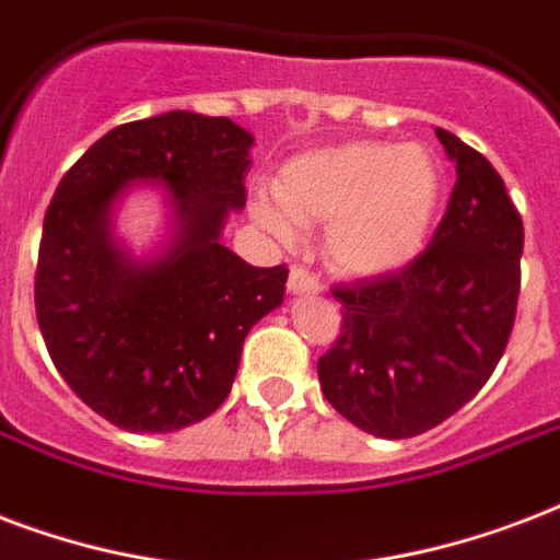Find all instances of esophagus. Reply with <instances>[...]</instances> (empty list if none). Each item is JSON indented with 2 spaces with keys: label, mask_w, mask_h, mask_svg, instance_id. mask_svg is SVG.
<instances>
[{
  "label": "esophagus",
  "mask_w": 560,
  "mask_h": 560,
  "mask_svg": "<svg viewBox=\"0 0 560 560\" xmlns=\"http://www.w3.org/2000/svg\"><path fill=\"white\" fill-rule=\"evenodd\" d=\"M320 289L318 277L312 275L310 268L303 266H294L289 271V292L292 294H315Z\"/></svg>",
  "instance_id": "obj_1"
}]
</instances>
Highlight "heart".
I'll use <instances>...</instances> for the list:
<instances>
[{
  "label": "heart",
  "mask_w": 560,
  "mask_h": 560,
  "mask_svg": "<svg viewBox=\"0 0 560 560\" xmlns=\"http://www.w3.org/2000/svg\"><path fill=\"white\" fill-rule=\"evenodd\" d=\"M444 172L418 142H345L306 151L277 175L275 198H257L254 215L280 240L294 224H327L324 250L353 277L400 271L418 257L435 224Z\"/></svg>",
  "instance_id": "heart-1"
}]
</instances>
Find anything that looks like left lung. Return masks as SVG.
<instances>
[{
	"instance_id": "obj_1",
	"label": "left lung",
	"mask_w": 560,
	"mask_h": 560,
	"mask_svg": "<svg viewBox=\"0 0 560 560\" xmlns=\"http://www.w3.org/2000/svg\"><path fill=\"white\" fill-rule=\"evenodd\" d=\"M456 186L429 248L394 275L336 285L341 336L318 359L329 406L376 438H415L456 415L505 353L520 294L523 219L497 168L435 128Z\"/></svg>"
}]
</instances>
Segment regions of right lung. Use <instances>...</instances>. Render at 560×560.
<instances>
[{
    "instance_id": "add662e5",
    "label": "right lung",
    "mask_w": 560,
    "mask_h": 560,
    "mask_svg": "<svg viewBox=\"0 0 560 560\" xmlns=\"http://www.w3.org/2000/svg\"><path fill=\"white\" fill-rule=\"evenodd\" d=\"M250 137L189 110L107 131L55 189L34 306L67 385L114 427L175 432L231 394L250 327L283 303L289 268H254L221 245L245 207ZM163 185L170 240L133 258L113 236L133 185Z\"/></svg>"
}]
</instances>
